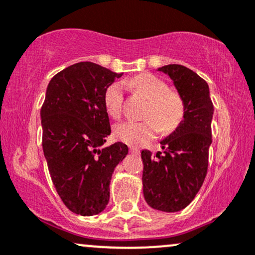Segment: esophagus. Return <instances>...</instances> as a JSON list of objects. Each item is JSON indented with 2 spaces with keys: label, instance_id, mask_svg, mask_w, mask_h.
<instances>
[{
  "label": "esophagus",
  "instance_id": "obj_1",
  "mask_svg": "<svg viewBox=\"0 0 255 255\" xmlns=\"http://www.w3.org/2000/svg\"><path fill=\"white\" fill-rule=\"evenodd\" d=\"M130 152H131V153H133V154H139L140 151L138 150V148H135V147H131Z\"/></svg>",
  "mask_w": 255,
  "mask_h": 255
}]
</instances>
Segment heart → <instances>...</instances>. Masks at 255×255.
<instances>
[{"instance_id":"1","label":"heart","mask_w":255,"mask_h":255,"mask_svg":"<svg viewBox=\"0 0 255 255\" xmlns=\"http://www.w3.org/2000/svg\"><path fill=\"white\" fill-rule=\"evenodd\" d=\"M124 84L140 92L150 101L144 121H128L116 127L115 134L118 139L138 146L153 139L159 131L171 133L181 124L185 116L183 96L176 90H170L167 84L157 76L140 74L124 81ZM124 84L116 82L105 91V107L114 118L120 117L123 110Z\"/></svg>"}]
</instances>
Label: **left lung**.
<instances>
[{
	"label": "left lung",
	"instance_id": "obj_1",
	"mask_svg": "<svg viewBox=\"0 0 255 255\" xmlns=\"http://www.w3.org/2000/svg\"><path fill=\"white\" fill-rule=\"evenodd\" d=\"M158 71L167 75L183 96L185 116L179 127L160 140L163 153L141 151V181L148 206L171 213L190 205L206 177L214 109L208 84L191 69L170 64Z\"/></svg>",
	"mask_w": 255,
	"mask_h": 255
}]
</instances>
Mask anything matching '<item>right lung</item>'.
I'll return each instance as SVG.
<instances>
[{
	"instance_id": "1",
	"label": "right lung",
	"mask_w": 255,
	"mask_h": 255,
	"mask_svg": "<svg viewBox=\"0 0 255 255\" xmlns=\"http://www.w3.org/2000/svg\"><path fill=\"white\" fill-rule=\"evenodd\" d=\"M122 75L81 62L48 84L41 109L43 152L58 196L76 214L103 212L112 173L128 152L121 141L104 146L111 133L104 95Z\"/></svg>"
}]
</instances>
